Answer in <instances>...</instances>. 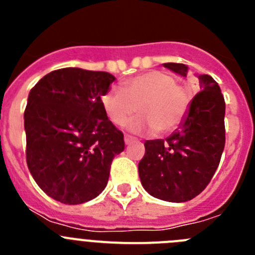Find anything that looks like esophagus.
<instances>
[{
	"instance_id": "esophagus-1",
	"label": "esophagus",
	"mask_w": 255,
	"mask_h": 255,
	"mask_svg": "<svg viewBox=\"0 0 255 255\" xmlns=\"http://www.w3.org/2000/svg\"><path fill=\"white\" fill-rule=\"evenodd\" d=\"M135 140H136V139H135L134 136H131V135H125V143L126 144H130Z\"/></svg>"
}]
</instances>
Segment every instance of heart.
Instances as JSON below:
<instances>
[{"mask_svg":"<svg viewBox=\"0 0 255 255\" xmlns=\"http://www.w3.org/2000/svg\"><path fill=\"white\" fill-rule=\"evenodd\" d=\"M100 101L103 112L114 125H125L138 111L141 116L130 123V130H157L159 134H167L177 129L185 119L190 92L185 85L179 84L172 74L150 70L123 80L120 89H108Z\"/></svg>","mask_w":255,"mask_h":255,"instance_id":"1","label":"heart"}]
</instances>
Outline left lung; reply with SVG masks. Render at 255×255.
Masks as SVG:
<instances>
[{"label": "left lung", "mask_w": 255, "mask_h": 255, "mask_svg": "<svg viewBox=\"0 0 255 255\" xmlns=\"http://www.w3.org/2000/svg\"><path fill=\"white\" fill-rule=\"evenodd\" d=\"M164 67L186 76L188 66L167 62ZM202 91L195 94L188 116L168 138L147 140L139 162L141 185L167 202H188L200 194L212 180L225 148V100L217 82L199 75Z\"/></svg>", "instance_id": "8db88e82"}]
</instances>
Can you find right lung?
Segmentation results:
<instances>
[{
    "label": "right lung",
    "mask_w": 255,
    "mask_h": 255,
    "mask_svg": "<svg viewBox=\"0 0 255 255\" xmlns=\"http://www.w3.org/2000/svg\"><path fill=\"white\" fill-rule=\"evenodd\" d=\"M115 76L65 67L31 88L24 112L26 163L42 190L64 204H82L106 188L124 134L108 120L101 96Z\"/></svg>",
    "instance_id": "add662e5"
}]
</instances>
